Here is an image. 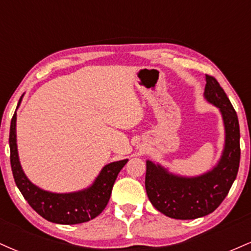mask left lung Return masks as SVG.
<instances>
[{
    "instance_id": "1",
    "label": "left lung",
    "mask_w": 251,
    "mask_h": 251,
    "mask_svg": "<svg viewBox=\"0 0 251 251\" xmlns=\"http://www.w3.org/2000/svg\"><path fill=\"white\" fill-rule=\"evenodd\" d=\"M205 79L204 98L220 108L226 128V144L217 165L197 177H181L159 164L146 162L145 189L150 201L158 211L176 220H195L215 211L226 197L240 166L237 114L217 80L208 74Z\"/></svg>"
}]
</instances>
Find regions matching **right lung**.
Masks as SVG:
<instances>
[{
	"label": "right lung",
	"mask_w": 251,
	"mask_h": 251,
	"mask_svg": "<svg viewBox=\"0 0 251 251\" xmlns=\"http://www.w3.org/2000/svg\"><path fill=\"white\" fill-rule=\"evenodd\" d=\"M9 146L11 171L17 188L37 214L57 224L83 223L101 214L111 197L118 174L127 163V159H124L105 165L87 189L71 194H54L34 185L21 168L16 145V112L10 123Z\"/></svg>",
	"instance_id": "add662e5"
}]
</instances>
